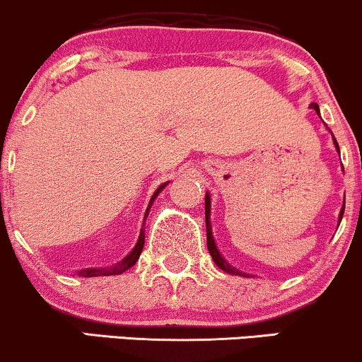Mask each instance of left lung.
<instances>
[{"mask_svg": "<svg viewBox=\"0 0 362 362\" xmlns=\"http://www.w3.org/2000/svg\"><path fill=\"white\" fill-rule=\"evenodd\" d=\"M310 106H312V108L315 110V113L318 115V117H320V108H318V105L317 103H312ZM327 130L330 132V129H327ZM330 135H332V142H334L335 151H337L339 156H341V151H339V144H337V140H335L332 132H330ZM344 203H346V202H344ZM344 206H346V205H342L341 214H339V223H341V220H342ZM210 215H211V197H210V193H208V191H206V194H205V222H206V245H208V252H210V256H211V259H214L215 264L218 266L222 271H225V273L233 274V276H244V278H252L254 274H247V273H244V271H240V269H237V267H233L230 262H228L227 259H225L222 254H220L218 247H216V242L214 239V233H211Z\"/></svg>", "mask_w": 362, "mask_h": 362, "instance_id": "8db88e82", "label": "left lung"}]
</instances>
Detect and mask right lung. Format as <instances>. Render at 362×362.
<instances>
[{
  "label": "right lung",
  "mask_w": 362,
  "mask_h": 362,
  "mask_svg": "<svg viewBox=\"0 0 362 362\" xmlns=\"http://www.w3.org/2000/svg\"><path fill=\"white\" fill-rule=\"evenodd\" d=\"M168 185H169V181H165V182H163V185L159 186V188L154 191V194H152L151 202H148V206H147L146 214H144V222H142V228H140L137 244L134 245V249H132L130 252L122 259V261L115 262V264L108 266V267H86V269H78V271H76V274L81 276V278H95V276L122 274V273H125L127 269H130V267L139 261L140 252H142V249H144V242H146V228H144V225H146V220H147V216H148V211H151L152 203L156 202V198L159 197L160 191H163Z\"/></svg>",
  "instance_id": "1"
}]
</instances>
